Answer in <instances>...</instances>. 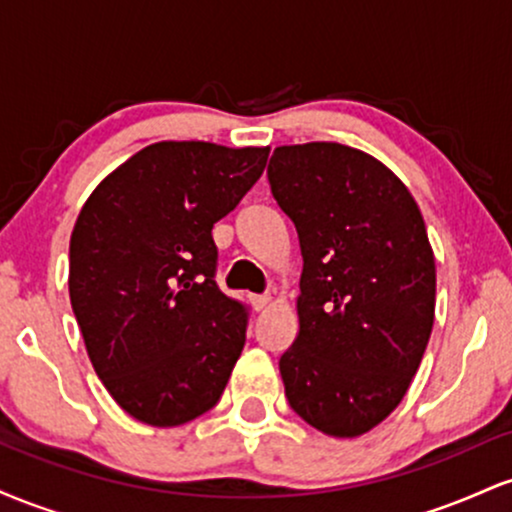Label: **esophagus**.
Instances as JSON below:
<instances>
[{
	"label": "esophagus",
	"instance_id": "34e87169",
	"mask_svg": "<svg viewBox=\"0 0 512 512\" xmlns=\"http://www.w3.org/2000/svg\"><path fill=\"white\" fill-rule=\"evenodd\" d=\"M250 303H252V308H255L257 313H260V310H264L269 305V296H252Z\"/></svg>",
	"mask_w": 512,
	"mask_h": 512
}]
</instances>
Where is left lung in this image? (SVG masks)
Returning <instances> with one entry per match:
<instances>
[{"label":"left lung","mask_w":512,"mask_h":512,"mask_svg":"<svg viewBox=\"0 0 512 512\" xmlns=\"http://www.w3.org/2000/svg\"><path fill=\"white\" fill-rule=\"evenodd\" d=\"M267 180L303 255L301 330L279 358L286 399L327 436H361L407 395L431 337L424 216L392 170L344 144L279 146Z\"/></svg>","instance_id":"left-lung-1"}]
</instances>
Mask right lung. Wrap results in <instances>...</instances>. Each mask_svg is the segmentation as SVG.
Here are the masks:
<instances>
[{"mask_svg": "<svg viewBox=\"0 0 512 512\" xmlns=\"http://www.w3.org/2000/svg\"><path fill=\"white\" fill-rule=\"evenodd\" d=\"M267 156L151 144L110 173L76 219L72 310L98 378L142 424H187L226 390L250 310L216 284L211 228L260 180Z\"/></svg>", "mask_w": 512, "mask_h": 512, "instance_id": "right-lung-1", "label": "right lung"}]
</instances>
